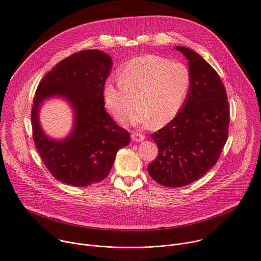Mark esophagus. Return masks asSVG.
<instances>
[{"instance_id": "1", "label": "esophagus", "mask_w": 261, "mask_h": 261, "mask_svg": "<svg viewBox=\"0 0 261 261\" xmlns=\"http://www.w3.org/2000/svg\"><path fill=\"white\" fill-rule=\"evenodd\" d=\"M131 137H132V139L134 140V141H142V140H144V138H145V136L142 134V133H138V132H133L132 133V135H131Z\"/></svg>"}]
</instances>
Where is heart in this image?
Returning <instances> with one entry per match:
<instances>
[{
	"label": "heart",
	"instance_id": "1",
	"mask_svg": "<svg viewBox=\"0 0 261 261\" xmlns=\"http://www.w3.org/2000/svg\"><path fill=\"white\" fill-rule=\"evenodd\" d=\"M118 78L119 81L108 79L103 84L107 109L122 119L137 102L139 108L130 121L142 125L170 122L181 110L191 86V72L186 64L155 55L129 60L120 67Z\"/></svg>",
	"mask_w": 261,
	"mask_h": 261
}]
</instances>
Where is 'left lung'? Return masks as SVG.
Returning a JSON list of instances; mask_svg holds the SVG:
<instances>
[{
    "label": "left lung",
    "mask_w": 261,
    "mask_h": 261,
    "mask_svg": "<svg viewBox=\"0 0 261 261\" xmlns=\"http://www.w3.org/2000/svg\"><path fill=\"white\" fill-rule=\"evenodd\" d=\"M175 48L189 60L191 86L177 116L151 134L159 154L147 167L155 182L172 188L193 183L217 164L230 124L228 96L218 72L192 49Z\"/></svg>",
    "instance_id": "1"
}]
</instances>
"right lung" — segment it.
Returning a JSON list of instances; mask_svg holds the SVG:
<instances>
[{"label":"right lung","mask_w":261,"mask_h":261,"mask_svg":"<svg viewBox=\"0 0 261 261\" xmlns=\"http://www.w3.org/2000/svg\"><path fill=\"white\" fill-rule=\"evenodd\" d=\"M112 68L103 51L85 49L62 60L38 84L31 110L32 137L48 172L59 181L87 187L110 173L117 151L130 142L129 132L106 112L102 87ZM53 95L65 96L74 108L75 125L63 142L46 138L38 123L40 102Z\"/></svg>","instance_id":"obj_1"}]
</instances>
